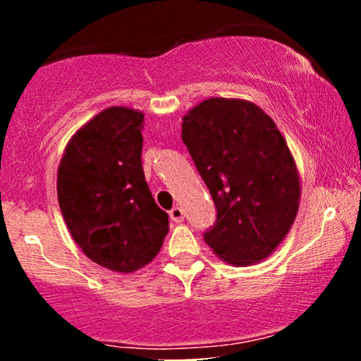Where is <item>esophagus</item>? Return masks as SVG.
<instances>
[{"mask_svg":"<svg viewBox=\"0 0 361 361\" xmlns=\"http://www.w3.org/2000/svg\"><path fill=\"white\" fill-rule=\"evenodd\" d=\"M169 217H171V221L176 222V224L183 222V219H185L183 209H180V207H175V209H171V212H169Z\"/></svg>","mask_w":361,"mask_h":361,"instance_id":"esophagus-1","label":"esophagus"}]
</instances>
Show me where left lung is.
I'll use <instances>...</instances> for the list:
<instances>
[{
	"label": "left lung",
	"instance_id": "left-lung-1",
	"mask_svg": "<svg viewBox=\"0 0 361 361\" xmlns=\"http://www.w3.org/2000/svg\"><path fill=\"white\" fill-rule=\"evenodd\" d=\"M181 139L217 207L210 250L234 267L267 259L300 204L295 159L273 118L241 98H209L185 115Z\"/></svg>",
	"mask_w": 361,
	"mask_h": 361
}]
</instances>
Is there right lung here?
Returning <instances> with one entry per match:
<instances>
[{
    "mask_svg": "<svg viewBox=\"0 0 361 361\" xmlns=\"http://www.w3.org/2000/svg\"><path fill=\"white\" fill-rule=\"evenodd\" d=\"M142 128V111L105 109L69 139L57 169V200L74 243L117 273L151 263L169 231L144 176Z\"/></svg>",
    "mask_w": 361,
    "mask_h": 361,
    "instance_id": "right-lung-1",
    "label": "right lung"
}]
</instances>
